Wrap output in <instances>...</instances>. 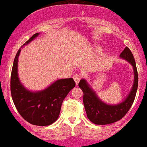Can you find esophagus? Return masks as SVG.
<instances>
[{
    "mask_svg": "<svg viewBox=\"0 0 147 147\" xmlns=\"http://www.w3.org/2000/svg\"><path fill=\"white\" fill-rule=\"evenodd\" d=\"M74 81H75L76 84L77 85H78L79 82L81 81V79H82V75H80V74H75V75H74Z\"/></svg>",
    "mask_w": 147,
    "mask_h": 147,
    "instance_id": "34e87169",
    "label": "esophagus"
}]
</instances>
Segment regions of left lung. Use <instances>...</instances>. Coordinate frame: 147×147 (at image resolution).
I'll return each instance as SVG.
<instances>
[{
    "label": "left lung",
    "mask_w": 147,
    "mask_h": 147,
    "mask_svg": "<svg viewBox=\"0 0 147 147\" xmlns=\"http://www.w3.org/2000/svg\"><path fill=\"white\" fill-rule=\"evenodd\" d=\"M120 58L128 61L133 66L135 80L131 90L127 98L119 105H110L102 102L96 92L89 87L85 80L80 81L78 86L83 92V103L85 106L87 117L90 121L98 125L110 124L121 119L127 113L135 100L136 92L138 88V71L136 68L134 56L131 50L126 47L120 54Z\"/></svg>",
    "instance_id": "obj_1"
}]
</instances>
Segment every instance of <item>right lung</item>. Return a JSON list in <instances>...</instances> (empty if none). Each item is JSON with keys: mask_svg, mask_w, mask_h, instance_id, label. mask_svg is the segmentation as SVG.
<instances>
[{"mask_svg": "<svg viewBox=\"0 0 147 147\" xmlns=\"http://www.w3.org/2000/svg\"><path fill=\"white\" fill-rule=\"evenodd\" d=\"M38 35V33H35L23 46ZM20 51V49L16 53L11 74L10 88L13 103L20 115L31 124L51 125L59 118L62 101L72 88L75 87V82L73 78L59 79L39 92H31L26 89L20 82L17 73Z\"/></svg>", "mask_w": 147, "mask_h": 147, "instance_id": "1", "label": "right lung"}]
</instances>
